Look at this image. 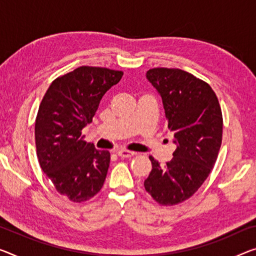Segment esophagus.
I'll use <instances>...</instances> for the list:
<instances>
[{"mask_svg": "<svg viewBox=\"0 0 256 256\" xmlns=\"http://www.w3.org/2000/svg\"><path fill=\"white\" fill-rule=\"evenodd\" d=\"M135 154H136V152L124 150V148H121V150L118 151V156H119L120 158H132V156Z\"/></svg>", "mask_w": 256, "mask_h": 256, "instance_id": "34e87169", "label": "esophagus"}]
</instances>
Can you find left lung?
Wrapping results in <instances>:
<instances>
[{
	"label": "left lung",
	"mask_w": 256,
	"mask_h": 256,
	"mask_svg": "<svg viewBox=\"0 0 256 256\" xmlns=\"http://www.w3.org/2000/svg\"><path fill=\"white\" fill-rule=\"evenodd\" d=\"M146 78L162 98L178 148L162 167L150 156L152 170L144 188L159 205H178L198 191L216 162L222 143L221 106L210 86L186 70L151 68Z\"/></svg>",
	"instance_id": "left-lung-1"
}]
</instances>
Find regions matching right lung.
<instances>
[{"label": "right lung", "instance_id": "right-lung-1", "mask_svg": "<svg viewBox=\"0 0 256 256\" xmlns=\"http://www.w3.org/2000/svg\"><path fill=\"white\" fill-rule=\"evenodd\" d=\"M124 72L81 66L52 81L35 120V145L42 170L58 194L73 202L97 194L110 166V152L87 143L82 129L92 118L105 92Z\"/></svg>", "mask_w": 256, "mask_h": 256}]
</instances>
